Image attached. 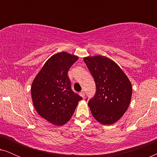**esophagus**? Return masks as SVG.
<instances>
[{
	"label": "esophagus",
	"mask_w": 157,
	"mask_h": 157,
	"mask_svg": "<svg viewBox=\"0 0 157 157\" xmlns=\"http://www.w3.org/2000/svg\"><path fill=\"white\" fill-rule=\"evenodd\" d=\"M79 95H80L81 97H84V96H85V92H84V91H81L80 93H79Z\"/></svg>",
	"instance_id": "1"
}]
</instances>
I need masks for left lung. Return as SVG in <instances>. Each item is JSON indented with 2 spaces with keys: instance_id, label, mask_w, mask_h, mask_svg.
I'll return each mask as SVG.
<instances>
[{
  "instance_id": "1",
  "label": "left lung",
  "mask_w": 157,
  "mask_h": 157,
  "mask_svg": "<svg viewBox=\"0 0 157 157\" xmlns=\"http://www.w3.org/2000/svg\"><path fill=\"white\" fill-rule=\"evenodd\" d=\"M96 83L95 96L88 105L96 121L111 125L122 117L129 106L132 96L131 81L113 60L96 55L83 58Z\"/></svg>"
}]
</instances>
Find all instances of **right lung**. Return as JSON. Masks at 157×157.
Instances as JSON below:
<instances>
[{"label":"right lung","instance_id":"obj_1","mask_svg":"<svg viewBox=\"0 0 157 157\" xmlns=\"http://www.w3.org/2000/svg\"><path fill=\"white\" fill-rule=\"evenodd\" d=\"M78 59V56L66 51L56 53L47 60L32 83L31 98L36 111L53 125L67 123L82 99L73 92L67 74Z\"/></svg>","mask_w":157,"mask_h":157}]
</instances>
